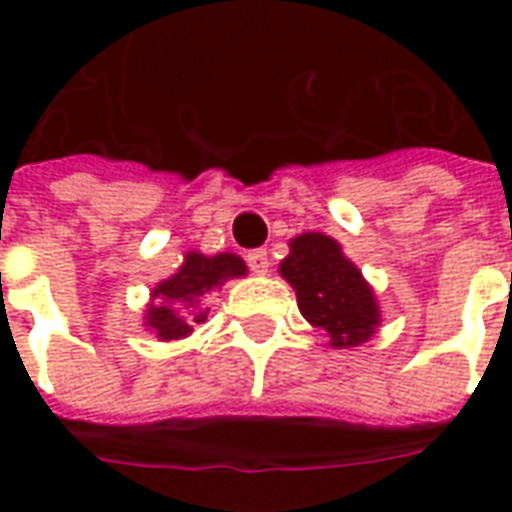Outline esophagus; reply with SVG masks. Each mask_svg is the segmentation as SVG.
<instances>
[{"instance_id": "obj_1", "label": "esophagus", "mask_w": 512, "mask_h": 512, "mask_svg": "<svg viewBox=\"0 0 512 512\" xmlns=\"http://www.w3.org/2000/svg\"><path fill=\"white\" fill-rule=\"evenodd\" d=\"M247 263L257 276H265L268 268H271V260H268V252H265V249H252V252L247 255Z\"/></svg>"}]
</instances>
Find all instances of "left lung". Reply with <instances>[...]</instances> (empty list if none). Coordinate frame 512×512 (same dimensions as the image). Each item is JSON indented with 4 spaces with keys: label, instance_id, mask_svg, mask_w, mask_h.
I'll list each match as a JSON object with an SVG mask.
<instances>
[{
    "label": "left lung",
    "instance_id": "8db88e82",
    "mask_svg": "<svg viewBox=\"0 0 512 512\" xmlns=\"http://www.w3.org/2000/svg\"><path fill=\"white\" fill-rule=\"evenodd\" d=\"M279 273L295 289L305 321L319 327L332 348H356L377 335L382 324L377 295L337 239L319 231L289 239Z\"/></svg>",
    "mask_w": 512,
    "mask_h": 512
}]
</instances>
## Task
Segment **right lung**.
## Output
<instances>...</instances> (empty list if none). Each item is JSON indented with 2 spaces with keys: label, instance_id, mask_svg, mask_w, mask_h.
<instances>
[{
  "label": "right lung",
  "instance_id": "right-lung-1",
  "mask_svg": "<svg viewBox=\"0 0 512 512\" xmlns=\"http://www.w3.org/2000/svg\"><path fill=\"white\" fill-rule=\"evenodd\" d=\"M241 276H247V263L233 252H185L183 265L151 289L143 327L162 342L183 340L191 335L196 324L207 321L209 308H204V297L223 287L225 281Z\"/></svg>",
  "mask_w": 512,
  "mask_h": 512
}]
</instances>
